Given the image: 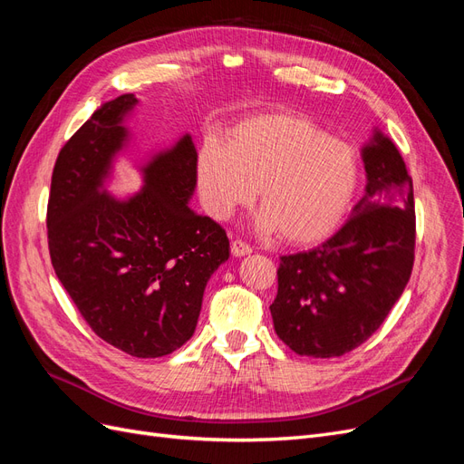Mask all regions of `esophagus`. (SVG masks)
I'll list each match as a JSON object with an SVG mask.
<instances>
[{"label": "esophagus", "mask_w": 464, "mask_h": 464, "mask_svg": "<svg viewBox=\"0 0 464 464\" xmlns=\"http://www.w3.org/2000/svg\"><path fill=\"white\" fill-rule=\"evenodd\" d=\"M230 247H232V254H234L236 257L247 256V254H251V251H254V249H251V246H249V244H246L244 240H234Z\"/></svg>", "instance_id": "esophagus-1"}]
</instances>
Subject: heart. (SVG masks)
<instances>
[{
	"label": "heart",
	"mask_w": 464,
	"mask_h": 464,
	"mask_svg": "<svg viewBox=\"0 0 464 464\" xmlns=\"http://www.w3.org/2000/svg\"><path fill=\"white\" fill-rule=\"evenodd\" d=\"M356 150L310 120L263 114L230 131L227 147L208 141L198 154V184L210 217L228 218L256 198L257 227L286 244L325 240L354 198Z\"/></svg>",
	"instance_id": "1"
}]
</instances>
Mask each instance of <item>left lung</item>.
Segmentation results:
<instances>
[{
	"instance_id": "1",
	"label": "left lung",
	"mask_w": 464,
	"mask_h": 464,
	"mask_svg": "<svg viewBox=\"0 0 464 464\" xmlns=\"http://www.w3.org/2000/svg\"><path fill=\"white\" fill-rule=\"evenodd\" d=\"M368 186L327 242L278 265L271 315L278 339L300 356L334 358L382 327L414 265L412 178L397 147L375 133L363 149Z\"/></svg>"
}]
</instances>
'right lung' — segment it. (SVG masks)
Returning <instances> with one entry per match:
<instances>
[{
	"label": "right lung",
	"mask_w": 464,
	"mask_h": 464,
	"mask_svg": "<svg viewBox=\"0 0 464 464\" xmlns=\"http://www.w3.org/2000/svg\"><path fill=\"white\" fill-rule=\"evenodd\" d=\"M137 102L102 104L62 147L48 198V249L81 317L135 358L172 354L198 325L207 280L230 256L227 230L193 213L198 152L186 135L145 168L130 201L101 193L125 141L121 118Z\"/></svg>",
	"instance_id": "1"
}]
</instances>
